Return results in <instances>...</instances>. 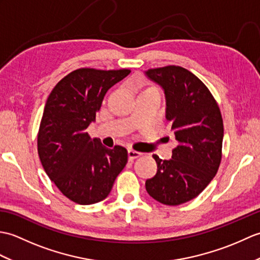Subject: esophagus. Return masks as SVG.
I'll list each match as a JSON object with an SVG mask.
<instances>
[{"label": "esophagus", "mask_w": 260, "mask_h": 260, "mask_svg": "<svg viewBox=\"0 0 260 260\" xmlns=\"http://www.w3.org/2000/svg\"><path fill=\"white\" fill-rule=\"evenodd\" d=\"M128 159L129 161H134L135 158H137V157H140L141 155H142V153H140V152H137V151H134V150H132V148H129L128 150Z\"/></svg>", "instance_id": "34e87169"}]
</instances>
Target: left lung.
Listing matches in <instances>:
<instances>
[{
  "label": "left lung",
  "instance_id": "obj_1",
  "mask_svg": "<svg viewBox=\"0 0 260 260\" xmlns=\"http://www.w3.org/2000/svg\"><path fill=\"white\" fill-rule=\"evenodd\" d=\"M146 75L161 86L167 98V119L179 145L172 158L154 154L157 172L145 187L154 200L179 206L197 198L217 174L222 157L223 121L208 87L180 66L148 69Z\"/></svg>",
  "mask_w": 260,
  "mask_h": 260
}]
</instances>
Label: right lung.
Returning <instances> with one entry per match:
<instances>
[{
	"mask_svg": "<svg viewBox=\"0 0 260 260\" xmlns=\"http://www.w3.org/2000/svg\"><path fill=\"white\" fill-rule=\"evenodd\" d=\"M129 69L71 71L54 86L38 132V154L60 192L78 204L103 201L127 163V150L105 147L86 129L95 120L105 93Z\"/></svg>",
	"mask_w": 260,
	"mask_h": 260,
	"instance_id": "1",
	"label": "right lung"
}]
</instances>
